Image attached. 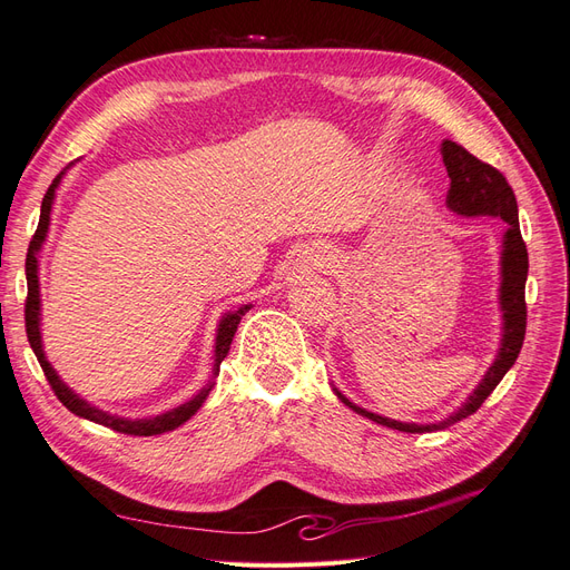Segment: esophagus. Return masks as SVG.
Masks as SVG:
<instances>
[{"label":"esophagus","mask_w":570,"mask_h":570,"mask_svg":"<svg viewBox=\"0 0 570 570\" xmlns=\"http://www.w3.org/2000/svg\"><path fill=\"white\" fill-rule=\"evenodd\" d=\"M323 264H325L323 254H316V256H308V258H306V266H308V268H321Z\"/></svg>","instance_id":"esophagus-1"}]
</instances>
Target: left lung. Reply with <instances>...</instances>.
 <instances>
[{
  "mask_svg": "<svg viewBox=\"0 0 570 570\" xmlns=\"http://www.w3.org/2000/svg\"><path fill=\"white\" fill-rule=\"evenodd\" d=\"M442 161L446 166V176H450V193H446V206L450 212L459 216H499L507 223L504 243H502V285H499V304H502V347L494 358V364L488 368L485 377L473 390V394L465 400L454 413L442 419L440 423H402L385 416H377L373 411H366L350 402L337 387V400L350 406L352 411L361 413L375 423L387 425L392 430H402V433H433V430L450 428L463 419L475 413L482 402L488 400L499 381L507 375V371L515 364L521 354L523 337H525V323H528V308H525V281H528V249L521 237L519 226V204L507 178L499 174L490 164L475 159L471 151H465L461 145L444 140L440 147Z\"/></svg>",
  "mask_w": 570,
  "mask_h": 570,
  "instance_id": "left-lung-1",
  "label": "left lung"
}]
</instances>
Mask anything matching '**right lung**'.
<instances>
[{
  "label": "right lung",
  "instance_id": "1",
  "mask_svg": "<svg viewBox=\"0 0 570 570\" xmlns=\"http://www.w3.org/2000/svg\"><path fill=\"white\" fill-rule=\"evenodd\" d=\"M66 170H61V174L51 180L47 195L42 199V209H40V223H38V230L36 235H32L30 239V247H28V256H26V281H28V299H26V333H28V342L32 352H36L40 366L47 375V381L51 385V390H55V394L59 396V402L76 413V416L80 419H88L92 423H99V425H107L111 430H116V433H124V435H140V438H149V435H161V433H168V430H176L178 425H183L185 421H189L197 413V409L204 404L206 396H209L212 387H214V381L202 387L193 400L170 409L166 413H161V416H151V419H118V416H111V413L101 411L97 406H92L90 402L80 400V396L68 387L61 377L57 375V371L51 368V364L45 356V350H42V335H40V278H38V254L42 249V243L47 237V230H49V214H51V204H55V193L57 187L61 183ZM252 304H243L239 308H235V312H228L226 316L220 318L218 323V331H216V350H214V377L218 375L220 371V361L228 356L230 352V342L235 337V331L239 321H243V316L249 312Z\"/></svg>",
  "mask_w": 570,
  "mask_h": 570
}]
</instances>
